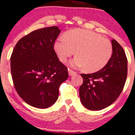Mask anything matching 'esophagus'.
<instances>
[{
	"instance_id": "obj_1",
	"label": "esophagus",
	"mask_w": 135,
	"mask_h": 135,
	"mask_svg": "<svg viewBox=\"0 0 135 135\" xmlns=\"http://www.w3.org/2000/svg\"><path fill=\"white\" fill-rule=\"evenodd\" d=\"M69 75H70L71 76V75H74V74H76V72L72 70L71 69H69Z\"/></svg>"
}]
</instances>
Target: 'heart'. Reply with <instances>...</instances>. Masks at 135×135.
<instances>
[{"instance_id":"b5f03b06","label":"heart","mask_w":135,"mask_h":135,"mask_svg":"<svg viewBox=\"0 0 135 135\" xmlns=\"http://www.w3.org/2000/svg\"><path fill=\"white\" fill-rule=\"evenodd\" d=\"M65 36L55 41L54 48L60 61L66 62L75 54L70 62L73 67H83L89 72L99 70L109 61L112 53L110 42L95 32L84 29L70 30Z\"/></svg>"}]
</instances>
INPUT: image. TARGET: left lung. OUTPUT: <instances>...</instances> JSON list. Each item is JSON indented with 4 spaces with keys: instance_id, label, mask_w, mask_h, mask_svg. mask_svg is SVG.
I'll list each match as a JSON object with an SVG mask.
<instances>
[{
    "instance_id": "1",
    "label": "left lung",
    "mask_w": 135,
    "mask_h": 135,
    "mask_svg": "<svg viewBox=\"0 0 135 135\" xmlns=\"http://www.w3.org/2000/svg\"><path fill=\"white\" fill-rule=\"evenodd\" d=\"M112 55L103 69L80 75L79 88L82 104L91 110H99L112 104L121 93L128 74V60L122 46L112 39Z\"/></svg>"
}]
</instances>
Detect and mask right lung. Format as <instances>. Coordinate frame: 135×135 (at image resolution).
I'll use <instances>...</instances> for the list:
<instances>
[{"mask_svg":"<svg viewBox=\"0 0 135 135\" xmlns=\"http://www.w3.org/2000/svg\"><path fill=\"white\" fill-rule=\"evenodd\" d=\"M58 27L38 29L17 42L11 56L15 89L31 106L47 108L56 102L60 84L67 79V68L59 61L54 44Z\"/></svg>","mask_w":135,"mask_h":135,"instance_id":"obj_1","label":"right lung"}]
</instances>
